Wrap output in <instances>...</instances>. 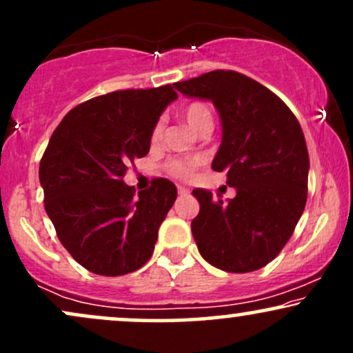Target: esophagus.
<instances>
[{"instance_id": "esophagus-1", "label": "esophagus", "mask_w": 353, "mask_h": 353, "mask_svg": "<svg viewBox=\"0 0 353 353\" xmlns=\"http://www.w3.org/2000/svg\"><path fill=\"white\" fill-rule=\"evenodd\" d=\"M177 192L181 194V196H188L189 194V189L184 188V185H177Z\"/></svg>"}]
</instances>
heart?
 Instances as JSON below:
<instances>
[{"label": "heart", "instance_id": "obj_1", "mask_svg": "<svg viewBox=\"0 0 353 353\" xmlns=\"http://www.w3.org/2000/svg\"><path fill=\"white\" fill-rule=\"evenodd\" d=\"M182 116H184L185 123H188L194 131L199 132L204 125L212 124V112L210 109L205 106L204 103H190L182 109ZM163 131H164V124L163 121H157L156 124L152 125L151 129V143L157 144L163 137ZM202 164L201 157H189V159H169L168 163L164 164L165 172L169 176L176 177V179H182L188 181L194 176V172L197 171V168Z\"/></svg>", "mask_w": 353, "mask_h": 353}]
</instances>
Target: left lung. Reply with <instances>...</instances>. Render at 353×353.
<instances>
[{
  "label": "left lung",
  "instance_id": "left-lung-1",
  "mask_svg": "<svg viewBox=\"0 0 353 353\" xmlns=\"http://www.w3.org/2000/svg\"><path fill=\"white\" fill-rule=\"evenodd\" d=\"M177 91L210 99L222 121L212 169L228 172L234 199L194 189L199 214L194 241L210 265L252 272L277 257L307 202L309 151L297 117L270 89L236 71L216 70L179 81Z\"/></svg>",
  "mask_w": 353,
  "mask_h": 353
}]
</instances>
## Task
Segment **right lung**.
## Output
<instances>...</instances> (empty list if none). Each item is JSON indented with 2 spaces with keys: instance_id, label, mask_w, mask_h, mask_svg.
<instances>
[{
  "instance_id": "right-lung-1",
  "label": "right lung",
  "mask_w": 353,
  "mask_h": 353,
  "mask_svg": "<svg viewBox=\"0 0 353 353\" xmlns=\"http://www.w3.org/2000/svg\"><path fill=\"white\" fill-rule=\"evenodd\" d=\"M176 98L171 84L109 92L72 108L52 132L39 163L44 209L89 272L116 277L151 259L177 189L156 177L136 197L123 177L149 152L152 125Z\"/></svg>"
}]
</instances>
